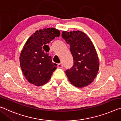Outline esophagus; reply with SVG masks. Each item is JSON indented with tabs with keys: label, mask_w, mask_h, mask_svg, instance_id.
<instances>
[{
	"label": "esophagus",
	"mask_w": 121,
	"mask_h": 121,
	"mask_svg": "<svg viewBox=\"0 0 121 121\" xmlns=\"http://www.w3.org/2000/svg\"><path fill=\"white\" fill-rule=\"evenodd\" d=\"M62 67H63V65H62V63H60V64H57V68H62Z\"/></svg>",
	"instance_id": "esophagus-1"
}]
</instances>
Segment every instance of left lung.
Listing matches in <instances>:
<instances>
[{
  "label": "left lung",
  "mask_w": 121,
  "mask_h": 121,
  "mask_svg": "<svg viewBox=\"0 0 121 121\" xmlns=\"http://www.w3.org/2000/svg\"><path fill=\"white\" fill-rule=\"evenodd\" d=\"M62 37L70 46L74 65L66 71L69 81L81 88L90 85L99 69L98 55L93 43L87 34L80 30L63 31Z\"/></svg>",
  "instance_id": "obj_1"
}]
</instances>
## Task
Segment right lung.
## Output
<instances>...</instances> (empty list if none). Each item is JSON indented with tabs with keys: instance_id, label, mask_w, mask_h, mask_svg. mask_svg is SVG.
<instances>
[{
	"instance_id": "1",
	"label": "right lung",
	"mask_w": 121,
	"mask_h": 121,
	"mask_svg": "<svg viewBox=\"0 0 121 121\" xmlns=\"http://www.w3.org/2000/svg\"><path fill=\"white\" fill-rule=\"evenodd\" d=\"M60 35L56 28H43L36 30L27 40L19 59L22 73L30 83L41 86L50 80L57 65L53 64L47 53L49 51L47 43Z\"/></svg>"
}]
</instances>
